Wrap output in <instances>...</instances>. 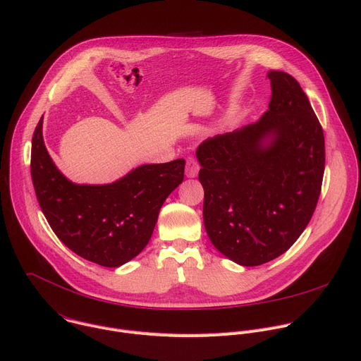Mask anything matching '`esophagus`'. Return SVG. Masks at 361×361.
<instances>
[{
    "mask_svg": "<svg viewBox=\"0 0 361 361\" xmlns=\"http://www.w3.org/2000/svg\"><path fill=\"white\" fill-rule=\"evenodd\" d=\"M199 170H200V166H199L197 159H195L194 157H188L187 162H185V176L188 178H194L199 174Z\"/></svg>",
    "mask_w": 361,
    "mask_h": 361,
    "instance_id": "esophagus-1",
    "label": "esophagus"
}]
</instances>
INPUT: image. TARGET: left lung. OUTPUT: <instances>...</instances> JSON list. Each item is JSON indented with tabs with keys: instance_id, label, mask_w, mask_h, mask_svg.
<instances>
[{
	"instance_id": "left-lung-1",
	"label": "left lung",
	"mask_w": 361,
	"mask_h": 361,
	"mask_svg": "<svg viewBox=\"0 0 361 361\" xmlns=\"http://www.w3.org/2000/svg\"><path fill=\"white\" fill-rule=\"evenodd\" d=\"M262 118L203 141L195 155L204 188L203 220L214 247L242 267L285 253L308 226L321 192V123L300 83L271 71Z\"/></svg>"
}]
</instances>
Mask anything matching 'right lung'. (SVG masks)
Segmentation results:
<instances>
[{"label":"right lung","mask_w":361,"mask_h":361,"mask_svg":"<svg viewBox=\"0 0 361 361\" xmlns=\"http://www.w3.org/2000/svg\"><path fill=\"white\" fill-rule=\"evenodd\" d=\"M43 116L31 142V178L56 236L72 252L116 268L148 245L161 206L184 178L183 158L145 164L104 185L73 184L51 161L43 141Z\"/></svg>","instance_id":"add662e5"}]
</instances>
